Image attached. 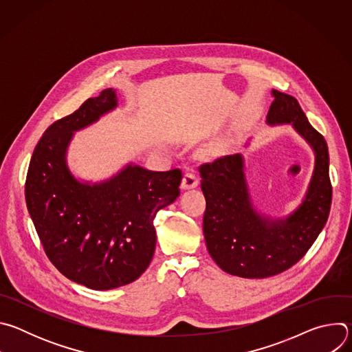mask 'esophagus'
I'll return each instance as SVG.
<instances>
[{"label": "esophagus", "mask_w": 352, "mask_h": 352, "mask_svg": "<svg viewBox=\"0 0 352 352\" xmlns=\"http://www.w3.org/2000/svg\"><path fill=\"white\" fill-rule=\"evenodd\" d=\"M197 184H199V178H197V175H196L195 171H186V173L184 174L182 184H181L182 189L195 188V186H197Z\"/></svg>", "instance_id": "1"}]
</instances>
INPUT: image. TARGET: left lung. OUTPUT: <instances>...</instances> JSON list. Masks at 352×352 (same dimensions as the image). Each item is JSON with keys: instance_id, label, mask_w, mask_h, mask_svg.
Here are the masks:
<instances>
[{"instance_id": "left-lung-1", "label": "left lung", "mask_w": 352, "mask_h": 352, "mask_svg": "<svg viewBox=\"0 0 352 352\" xmlns=\"http://www.w3.org/2000/svg\"><path fill=\"white\" fill-rule=\"evenodd\" d=\"M267 124H291L315 150V170L302 205L284 220L261 216L248 193L241 155L199 166L206 199L204 234L213 261L227 273L265 278L288 270L323 230L331 206L327 143L308 121L296 98L272 91Z\"/></svg>"}]
</instances>
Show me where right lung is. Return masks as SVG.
<instances>
[{
    "mask_svg": "<svg viewBox=\"0 0 352 352\" xmlns=\"http://www.w3.org/2000/svg\"><path fill=\"white\" fill-rule=\"evenodd\" d=\"M117 107L106 89L50 125L30 159L25 197L44 252L67 278L111 289L140 277L156 248V213L179 196L182 171L128 164L113 178L79 182L67 166L74 132Z\"/></svg>",
    "mask_w": 352,
    "mask_h": 352,
    "instance_id": "obj_1",
    "label": "right lung"
}]
</instances>
